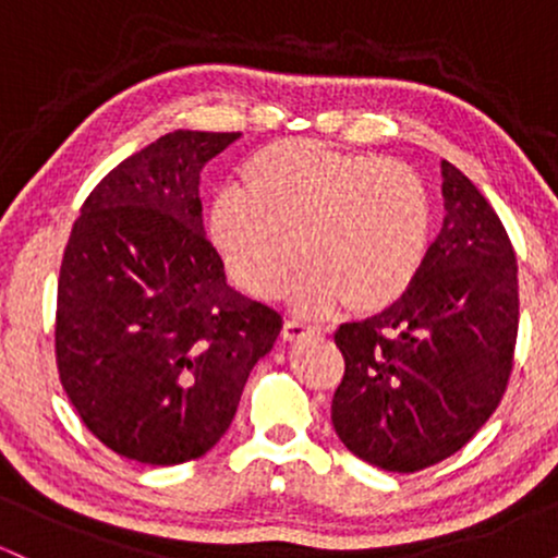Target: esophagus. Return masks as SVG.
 I'll return each mask as SVG.
<instances>
[{
  "label": "esophagus",
  "mask_w": 558,
  "mask_h": 558,
  "mask_svg": "<svg viewBox=\"0 0 558 558\" xmlns=\"http://www.w3.org/2000/svg\"><path fill=\"white\" fill-rule=\"evenodd\" d=\"M315 332H317V328H312V325L296 323V319H288L280 336H283V341H288V343H296V341H301V338L315 336Z\"/></svg>",
  "instance_id": "obj_1"
}]
</instances>
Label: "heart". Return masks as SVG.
<instances>
[{
	"instance_id": "heart-1",
	"label": "heart",
	"mask_w": 558,
	"mask_h": 558,
	"mask_svg": "<svg viewBox=\"0 0 558 558\" xmlns=\"http://www.w3.org/2000/svg\"><path fill=\"white\" fill-rule=\"evenodd\" d=\"M239 185L215 194L207 239L248 296H280L301 262L306 272L291 293L299 312L343 304L349 315L373 317L417 278L433 209L407 165L286 138L254 151Z\"/></svg>"
}]
</instances>
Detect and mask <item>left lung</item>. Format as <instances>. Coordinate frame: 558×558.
<instances>
[{
  "label": "left lung",
  "instance_id": "obj_1",
  "mask_svg": "<svg viewBox=\"0 0 558 558\" xmlns=\"http://www.w3.org/2000/svg\"><path fill=\"white\" fill-rule=\"evenodd\" d=\"M444 228L393 306L336 332L345 373L332 427L354 457L420 472L457 453L501 401L514 360L520 293L509 235L451 162Z\"/></svg>",
  "mask_w": 558,
  "mask_h": 558
}]
</instances>
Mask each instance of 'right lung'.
Here are the masks:
<instances>
[{
	"mask_svg": "<svg viewBox=\"0 0 558 558\" xmlns=\"http://www.w3.org/2000/svg\"><path fill=\"white\" fill-rule=\"evenodd\" d=\"M241 133L172 131L88 194L57 283L54 349L83 425L141 464L198 459L226 435L283 317L228 286L198 175Z\"/></svg>",
	"mask_w": 558,
	"mask_h": 558,
	"instance_id": "right-lung-1",
	"label": "right lung"
}]
</instances>
